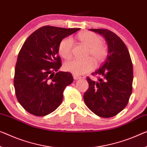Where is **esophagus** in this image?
<instances>
[{
  "instance_id": "1",
  "label": "esophagus",
  "mask_w": 147,
  "mask_h": 147,
  "mask_svg": "<svg viewBox=\"0 0 147 147\" xmlns=\"http://www.w3.org/2000/svg\"><path fill=\"white\" fill-rule=\"evenodd\" d=\"M73 77H74V80H80V79L81 78V77H80V76H76V75H74V76H73Z\"/></svg>"
}]
</instances>
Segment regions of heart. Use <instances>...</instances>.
I'll use <instances>...</instances> for the list:
<instances>
[{
	"mask_svg": "<svg viewBox=\"0 0 147 147\" xmlns=\"http://www.w3.org/2000/svg\"><path fill=\"white\" fill-rule=\"evenodd\" d=\"M81 43L89 48L87 57L91 58L96 64H99L105 60L107 55V47L102 43L98 35L91 32H83L78 35ZM73 39L67 37L61 40L58 46V52L64 59H69L72 56ZM94 64L91 59L85 60H73L67 62L64 65V69L74 75H81L91 71Z\"/></svg>",
	"mask_w": 147,
	"mask_h": 147,
	"instance_id": "heart-1",
	"label": "heart"
}]
</instances>
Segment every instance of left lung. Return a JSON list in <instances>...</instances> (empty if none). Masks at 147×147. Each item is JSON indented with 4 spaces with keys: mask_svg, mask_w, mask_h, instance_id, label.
Here are the masks:
<instances>
[{
    "mask_svg": "<svg viewBox=\"0 0 147 147\" xmlns=\"http://www.w3.org/2000/svg\"><path fill=\"white\" fill-rule=\"evenodd\" d=\"M102 35L108 45V55L99 69L92 73L97 81L87 78L89 88L83 95L85 105L102 118L116 116L127 105L132 92L133 64L123 40L112 31L90 29Z\"/></svg>",
    "mask_w": 147,
    "mask_h": 147,
    "instance_id": "obj_1",
    "label": "left lung"
}]
</instances>
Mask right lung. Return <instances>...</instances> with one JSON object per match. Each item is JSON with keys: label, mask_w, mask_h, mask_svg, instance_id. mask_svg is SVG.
<instances>
[{"label": "right lung", "mask_w": 147, "mask_h": 147, "mask_svg": "<svg viewBox=\"0 0 147 147\" xmlns=\"http://www.w3.org/2000/svg\"><path fill=\"white\" fill-rule=\"evenodd\" d=\"M80 29L44 26L24 42L18 56L13 85L18 100L27 112L44 116L61 105L64 90L74 78L69 72L58 71L62 66L58 46Z\"/></svg>", "instance_id": "obj_1"}]
</instances>
